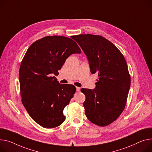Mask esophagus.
Wrapping results in <instances>:
<instances>
[{
    "label": "esophagus",
    "mask_w": 152,
    "mask_h": 152,
    "mask_svg": "<svg viewBox=\"0 0 152 152\" xmlns=\"http://www.w3.org/2000/svg\"><path fill=\"white\" fill-rule=\"evenodd\" d=\"M80 88L77 87H76V91H77V92H80Z\"/></svg>",
    "instance_id": "1"
}]
</instances>
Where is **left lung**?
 Returning a JSON list of instances; mask_svg holds the SVG:
<instances>
[{
	"mask_svg": "<svg viewBox=\"0 0 152 152\" xmlns=\"http://www.w3.org/2000/svg\"><path fill=\"white\" fill-rule=\"evenodd\" d=\"M73 38L86 55L91 73L98 77L94 89L80 90L86 95V115L96 125L107 126L126 105L131 84L126 62L118 48L102 36L81 34Z\"/></svg>",
	"mask_w": 152,
	"mask_h": 152,
	"instance_id": "left-lung-1",
	"label": "left lung"
}]
</instances>
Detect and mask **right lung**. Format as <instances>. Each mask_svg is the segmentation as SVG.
<instances>
[{
  "label": "right lung",
  "instance_id": "right-lung-1",
  "mask_svg": "<svg viewBox=\"0 0 152 152\" xmlns=\"http://www.w3.org/2000/svg\"><path fill=\"white\" fill-rule=\"evenodd\" d=\"M80 53L74 40L57 35L37 40L28 48L19 68L20 91L24 107L40 126L53 128L65 121L63 110L76 88L60 84L53 74H58L70 55Z\"/></svg>",
  "mask_w": 152,
  "mask_h": 152
}]
</instances>
